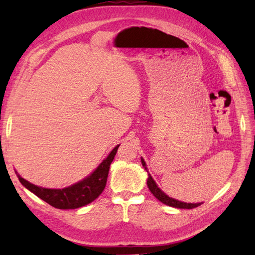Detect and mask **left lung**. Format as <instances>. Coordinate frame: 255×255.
Returning <instances> with one entry per match:
<instances>
[{
	"label": "left lung",
	"instance_id": "left-lung-1",
	"mask_svg": "<svg viewBox=\"0 0 255 255\" xmlns=\"http://www.w3.org/2000/svg\"><path fill=\"white\" fill-rule=\"evenodd\" d=\"M141 161L143 167L145 168V170L147 171V167H146V162L145 160L141 157ZM148 172V171H147ZM147 186L149 188V190L151 191V193L153 196L161 203H163L164 205H168L174 208H180V209H192V208H196L199 207L202 203H197V204H192V203H184V202H180V201H177L175 199L170 198L169 196H167L166 193H164L155 183V181L153 180V178L151 177V175L148 173V179H147Z\"/></svg>",
	"mask_w": 255,
	"mask_h": 255
}]
</instances>
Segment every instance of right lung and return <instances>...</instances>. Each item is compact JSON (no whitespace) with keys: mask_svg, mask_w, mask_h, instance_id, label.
Listing matches in <instances>:
<instances>
[{"mask_svg":"<svg viewBox=\"0 0 255 255\" xmlns=\"http://www.w3.org/2000/svg\"><path fill=\"white\" fill-rule=\"evenodd\" d=\"M118 147L119 145L114 147L107 158H105L99 164V167L88 177L84 178L82 181L78 183H75L63 189L44 188L29 183L25 179L21 178L18 174L17 177L20 183L25 188L32 191L38 198L48 203L52 207L63 209V210H67V209H77L94 202L103 192L107 183L110 164L114 159Z\"/></svg>","mask_w":255,"mask_h":255,"instance_id":"1","label":"right lung"}]
</instances>
